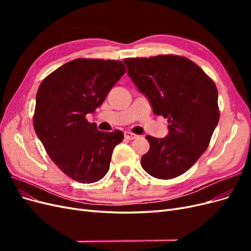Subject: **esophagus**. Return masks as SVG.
Here are the masks:
<instances>
[{
	"instance_id": "1",
	"label": "esophagus",
	"mask_w": 251,
	"mask_h": 251,
	"mask_svg": "<svg viewBox=\"0 0 251 251\" xmlns=\"http://www.w3.org/2000/svg\"><path fill=\"white\" fill-rule=\"evenodd\" d=\"M125 137L126 138V139H128V140H133V139H136L138 137V135H136V134H134V133H132V132H125Z\"/></svg>"
}]
</instances>
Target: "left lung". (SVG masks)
Wrapping results in <instances>:
<instances>
[{"instance_id": "1", "label": "left lung", "mask_w": 251, "mask_h": 251, "mask_svg": "<svg viewBox=\"0 0 251 251\" xmlns=\"http://www.w3.org/2000/svg\"><path fill=\"white\" fill-rule=\"evenodd\" d=\"M124 63L155 115L168 118L170 124L166 137L146 136L151 148L141 157L142 168L158 179L178 177L206 151L219 123L215 82L182 56L126 58Z\"/></svg>"}]
</instances>
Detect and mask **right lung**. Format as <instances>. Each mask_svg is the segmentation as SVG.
Here are the masks:
<instances>
[{
  "label": "right lung",
  "instance_id": "right-lung-1",
  "mask_svg": "<svg viewBox=\"0 0 251 251\" xmlns=\"http://www.w3.org/2000/svg\"><path fill=\"white\" fill-rule=\"evenodd\" d=\"M126 73L118 60L78 58L45 78L36 93L34 131L58 169L81 183L102 179L124 133L101 132L86 115L102 104Z\"/></svg>",
  "mask_w": 251,
  "mask_h": 251
}]
</instances>
